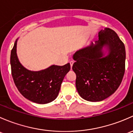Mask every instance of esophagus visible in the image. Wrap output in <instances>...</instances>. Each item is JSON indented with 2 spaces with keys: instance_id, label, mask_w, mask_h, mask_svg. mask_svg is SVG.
Instances as JSON below:
<instances>
[{
  "instance_id": "esophagus-1",
  "label": "esophagus",
  "mask_w": 133,
  "mask_h": 133,
  "mask_svg": "<svg viewBox=\"0 0 133 133\" xmlns=\"http://www.w3.org/2000/svg\"><path fill=\"white\" fill-rule=\"evenodd\" d=\"M70 66H71V69H72V66H73V65H74V61H70Z\"/></svg>"
}]
</instances>
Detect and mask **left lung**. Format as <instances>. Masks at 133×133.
<instances>
[{
	"label": "left lung",
	"instance_id": "left-lung-1",
	"mask_svg": "<svg viewBox=\"0 0 133 133\" xmlns=\"http://www.w3.org/2000/svg\"><path fill=\"white\" fill-rule=\"evenodd\" d=\"M104 46L110 49L109 55L105 58L102 57ZM73 58L76 88L84 99L102 101L114 94L121 84L125 73V45L113 30H101L95 44L79 49Z\"/></svg>",
	"mask_w": 133,
	"mask_h": 133
}]
</instances>
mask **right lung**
I'll return each instance as SVG.
<instances>
[{
  "label": "right lung",
  "instance_id": "add662e5",
  "mask_svg": "<svg viewBox=\"0 0 133 133\" xmlns=\"http://www.w3.org/2000/svg\"><path fill=\"white\" fill-rule=\"evenodd\" d=\"M16 41L11 52V74L16 88L27 99L38 104H46L56 98L70 65H52L43 70L32 72L20 64L16 56Z\"/></svg>",
  "mask_w": 133,
  "mask_h": 133
}]
</instances>
